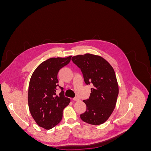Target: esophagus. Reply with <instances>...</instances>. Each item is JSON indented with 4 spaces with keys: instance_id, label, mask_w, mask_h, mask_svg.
<instances>
[{
    "instance_id": "34e87169",
    "label": "esophagus",
    "mask_w": 151,
    "mask_h": 151,
    "mask_svg": "<svg viewBox=\"0 0 151 151\" xmlns=\"http://www.w3.org/2000/svg\"><path fill=\"white\" fill-rule=\"evenodd\" d=\"M73 100H74V101H80V99H79L78 98H73Z\"/></svg>"
}]
</instances>
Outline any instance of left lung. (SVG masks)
<instances>
[{
  "label": "left lung",
  "mask_w": 151,
  "mask_h": 151,
  "mask_svg": "<svg viewBox=\"0 0 151 151\" xmlns=\"http://www.w3.org/2000/svg\"><path fill=\"white\" fill-rule=\"evenodd\" d=\"M72 60L81 68L86 84H93L90 97L83 102L86 111L80 117L83 122L98 125L106 122L115 108L118 84L113 68L101 56L78 55Z\"/></svg>",
  "instance_id": "8db88e82"
}]
</instances>
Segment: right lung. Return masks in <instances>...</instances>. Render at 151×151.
<instances>
[{"label": "right lung", "mask_w": 151, "mask_h": 151, "mask_svg": "<svg viewBox=\"0 0 151 151\" xmlns=\"http://www.w3.org/2000/svg\"><path fill=\"white\" fill-rule=\"evenodd\" d=\"M72 56L50 58L36 67L29 81L28 101L32 117L37 125L46 130L56 126L62 119L63 110L70 99L65 97L63 88L56 94L58 86L57 74L70 62Z\"/></svg>", "instance_id": "obj_1"}]
</instances>
